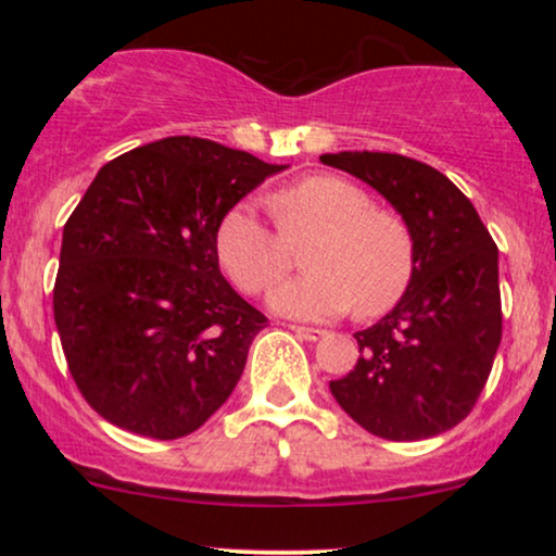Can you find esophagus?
<instances>
[{
	"label": "esophagus",
	"instance_id": "34e87169",
	"mask_svg": "<svg viewBox=\"0 0 556 556\" xmlns=\"http://www.w3.org/2000/svg\"><path fill=\"white\" fill-rule=\"evenodd\" d=\"M292 331H295V337H300V340H305V342H318L327 337V331L314 329V327H292Z\"/></svg>",
	"mask_w": 556,
	"mask_h": 556
}]
</instances>
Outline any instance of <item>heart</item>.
<instances>
[{
	"mask_svg": "<svg viewBox=\"0 0 556 556\" xmlns=\"http://www.w3.org/2000/svg\"><path fill=\"white\" fill-rule=\"evenodd\" d=\"M279 232L261 219L251 201L222 216L216 258L242 292H261L290 269V247L303 251V277L279 282L269 308L287 318L327 321L348 314H387L410 287L416 242L402 216L374 208L361 185L337 175H314L269 198Z\"/></svg>",
	"mask_w": 556,
	"mask_h": 556,
	"instance_id": "heart-1",
	"label": "heart"
}]
</instances>
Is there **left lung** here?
<instances>
[{
    "label": "left lung",
    "mask_w": 556,
    "mask_h": 556,
    "mask_svg": "<svg viewBox=\"0 0 556 556\" xmlns=\"http://www.w3.org/2000/svg\"><path fill=\"white\" fill-rule=\"evenodd\" d=\"M371 185L410 227V287L374 327L331 394L355 424L392 442L450 431L473 410L502 340L500 251L476 206L429 164L379 151L324 154Z\"/></svg>",
    "instance_id": "1"
}]
</instances>
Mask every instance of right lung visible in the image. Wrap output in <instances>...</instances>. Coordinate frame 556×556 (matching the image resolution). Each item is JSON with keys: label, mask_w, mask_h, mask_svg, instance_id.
Listing matches in <instances>:
<instances>
[{"label": "right lung", "mask_w": 556, "mask_h": 556, "mask_svg": "<svg viewBox=\"0 0 556 556\" xmlns=\"http://www.w3.org/2000/svg\"><path fill=\"white\" fill-rule=\"evenodd\" d=\"M282 169L188 136L99 169L62 229L54 321L101 418L180 439L225 405L266 316L222 277L216 227Z\"/></svg>", "instance_id": "add662e5"}]
</instances>
